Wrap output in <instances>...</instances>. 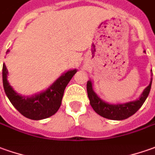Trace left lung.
Masks as SVG:
<instances>
[{"instance_id": "8db88e82", "label": "left lung", "mask_w": 155, "mask_h": 155, "mask_svg": "<svg viewBox=\"0 0 155 155\" xmlns=\"http://www.w3.org/2000/svg\"><path fill=\"white\" fill-rule=\"evenodd\" d=\"M151 85H152V79L149 85L144 89V91H143L138 99L120 104H109L104 102L103 99H101L96 94L95 91H93L92 83L91 81H87L86 89H87V95L90 100V104L96 113L106 119L114 120H121L134 114L142 107V105L143 104L149 94Z\"/></svg>"}]
</instances>
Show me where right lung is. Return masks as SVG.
Masks as SVG:
<instances>
[{"label": "right lung", "mask_w": 155, "mask_h": 155, "mask_svg": "<svg viewBox=\"0 0 155 155\" xmlns=\"http://www.w3.org/2000/svg\"><path fill=\"white\" fill-rule=\"evenodd\" d=\"M76 72V69L69 70L57 79L46 91L32 97H24L17 93L9 85V82L7 81L8 71L6 65L3 64V87L8 99L21 114L30 120H39L50 117L57 113L61 106L65 87Z\"/></svg>", "instance_id": "add662e5"}]
</instances>
